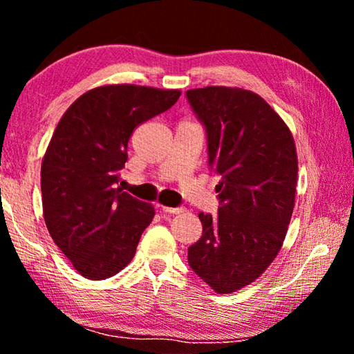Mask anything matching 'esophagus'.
<instances>
[{
    "instance_id": "1",
    "label": "esophagus",
    "mask_w": 354,
    "mask_h": 354,
    "mask_svg": "<svg viewBox=\"0 0 354 354\" xmlns=\"http://www.w3.org/2000/svg\"><path fill=\"white\" fill-rule=\"evenodd\" d=\"M160 211L164 214H181L184 212V207H169V206H162L160 207Z\"/></svg>"
}]
</instances>
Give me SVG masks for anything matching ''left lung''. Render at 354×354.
<instances>
[{
	"instance_id": "left-lung-1",
	"label": "left lung",
	"mask_w": 354,
	"mask_h": 354,
	"mask_svg": "<svg viewBox=\"0 0 354 354\" xmlns=\"http://www.w3.org/2000/svg\"><path fill=\"white\" fill-rule=\"evenodd\" d=\"M185 97L206 129L209 169L220 176L218 215H198L203 234L187 261L215 292L231 293L261 277L284 242L295 205V143L253 92L211 86Z\"/></svg>"
}]
</instances>
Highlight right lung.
<instances>
[{"instance_id": "1", "label": "right lung", "mask_w": 354, "mask_h": 354, "mask_svg": "<svg viewBox=\"0 0 354 354\" xmlns=\"http://www.w3.org/2000/svg\"><path fill=\"white\" fill-rule=\"evenodd\" d=\"M179 91L103 86L81 95L55 129L40 171L53 241L84 278L101 281L136 254L154 207L117 187L136 127L176 103Z\"/></svg>"}]
</instances>
